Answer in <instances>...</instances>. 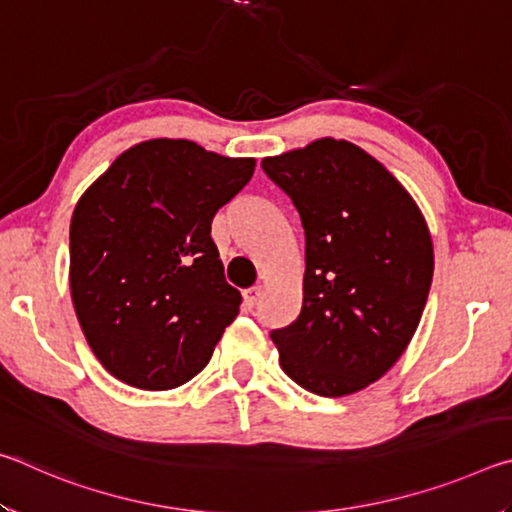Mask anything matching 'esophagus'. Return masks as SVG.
Instances as JSON below:
<instances>
[{
	"instance_id": "esophagus-1",
	"label": "esophagus",
	"mask_w": 512,
	"mask_h": 512,
	"mask_svg": "<svg viewBox=\"0 0 512 512\" xmlns=\"http://www.w3.org/2000/svg\"><path fill=\"white\" fill-rule=\"evenodd\" d=\"M259 296H262V287H250V289H246V291H244V305H246L248 309H253V307L257 305Z\"/></svg>"
}]
</instances>
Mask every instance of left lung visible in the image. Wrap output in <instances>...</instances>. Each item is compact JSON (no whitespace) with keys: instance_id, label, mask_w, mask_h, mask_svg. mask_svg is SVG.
<instances>
[{"instance_id":"left-lung-1","label":"left lung","mask_w":512,"mask_h":512,"mask_svg":"<svg viewBox=\"0 0 512 512\" xmlns=\"http://www.w3.org/2000/svg\"><path fill=\"white\" fill-rule=\"evenodd\" d=\"M305 228L302 309L273 329L280 366L323 397L357 393L402 357L433 277L418 205L381 164L343 140L264 158Z\"/></svg>"}]
</instances>
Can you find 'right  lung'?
<instances>
[{
	"label": "right lung",
	"mask_w": 512,
	"mask_h": 512,
	"mask_svg": "<svg viewBox=\"0 0 512 512\" xmlns=\"http://www.w3.org/2000/svg\"><path fill=\"white\" fill-rule=\"evenodd\" d=\"M253 171V158L149 140L81 196L69 225V287L85 339L112 377L169 391L212 359L241 305L212 219Z\"/></svg>",
	"instance_id": "1"
}]
</instances>
